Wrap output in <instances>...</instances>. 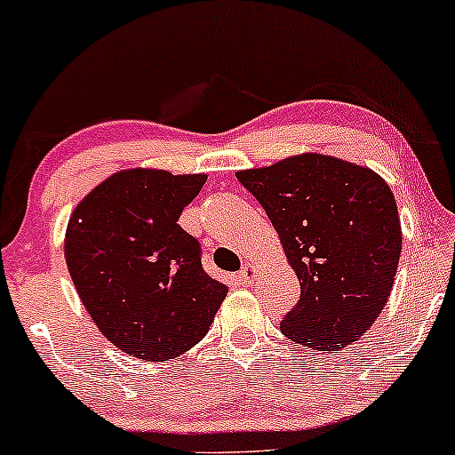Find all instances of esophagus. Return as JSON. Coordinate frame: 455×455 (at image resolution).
Segmentation results:
<instances>
[{
	"label": "esophagus",
	"instance_id": "34e87169",
	"mask_svg": "<svg viewBox=\"0 0 455 455\" xmlns=\"http://www.w3.org/2000/svg\"><path fill=\"white\" fill-rule=\"evenodd\" d=\"M257 271L259 269L252 263H244V265H242V269H240L238 282L240 283H252L254 277H257Z\"/></svg>",
	"mask_w": 455,
	"mask_h": 455
}]
</instances>
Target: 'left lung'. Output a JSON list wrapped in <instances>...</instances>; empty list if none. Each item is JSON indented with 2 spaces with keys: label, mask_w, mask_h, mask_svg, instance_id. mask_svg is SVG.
<instances>
[{
  "label": "left lung",
  "mask_w": 455,
  "mask_h": 455,
  "mask_svg": "<svg viewBox=\"0 0 455 455\" xmlns=\"http://www.w3.org/2000/svg\"><path fill=\"white\" fill-rule=\"evenodd\" d=\"M263 204L300 282L282 333L335 356L377 321L394 290L402 226L389 184L371 167L300 153L235 172Z\"/></svg>",
  "instance_id": "8db88e82"
}]
</instances>
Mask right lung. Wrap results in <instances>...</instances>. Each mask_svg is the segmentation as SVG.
I'll return each mask as SVG.
<instances>
[{"instance_id": "right-lung-1", "label": "right lung", "mask_w": 455, "mask_h": 455, "mask_svg": "<svg viewBox=\"0 0 455 455\" xmlns=\"http://www.w3.org/2000/svg\"><path fill=\"white\" fill-rule=\"evenodd\" d=\"M204 173L134 167L111 173L66 228V265L86 313L117 350L147 363L207 335L228 285L203 271L198 242L178 226Z\"/></svg>"}]
</instances>
